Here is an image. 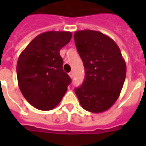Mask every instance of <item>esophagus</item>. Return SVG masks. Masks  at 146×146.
<instances>
[{"label": "esophagus", "instance_id": "1", "mask_svg": "<svg viewBox=\"0 0 146 146\" xmlns=\"http://www.w3.org/2000/svg\"><path fill=\"white\" fill-rule=\"evenodd\" d=\"M69 76H70V78H73V72H70V73H69Z\"/></svg>", "mask_w": 146, "mask_h": 146}]
</instances>
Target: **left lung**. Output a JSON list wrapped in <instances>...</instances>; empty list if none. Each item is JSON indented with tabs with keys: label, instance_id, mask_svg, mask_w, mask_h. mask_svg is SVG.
Masks as SVG:
<instances>
[{
	"label": "left lung",
	"instance_id": "obj_1",
	"mask_svg": "<svg viewBox=\"0 0 146 146\" xmlns=\"http://www.w3.org/2000/svg\"><path fill=\"white\" fill-rule=\"evenodd\" d=\"M74 40L85 70L84 80L75 93L84 110L102 113L119 98L126 77L125 61L113 39L101 32L76 31Z\"/></svg>",
	"mask_w": 146,
	"mask_h": 146
}]
</instances>
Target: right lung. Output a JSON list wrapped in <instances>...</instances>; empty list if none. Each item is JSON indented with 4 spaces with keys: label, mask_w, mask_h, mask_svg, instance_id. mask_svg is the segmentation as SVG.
<instances>
[{
    "label": "right lung",
    "mask_w": 146,
    "mask_h": 146,
    "mask_svg": "<svg viewBox=\"0 0 146 146\" xmlns=\"http://www.w3.org/2000/svg\"><path fill=\"white\" fill-rule=\"evenodd\" d=\"M71 32L48 31L30 42L18 59L19 87L24 98L40 110L56 107L66 94L71 79L62 69L59 54L70 41Z\"/></svg>",
    "instance_id": "1"
}]
</instances>
